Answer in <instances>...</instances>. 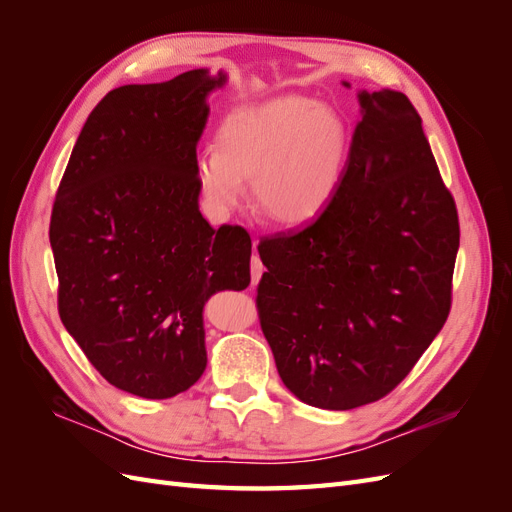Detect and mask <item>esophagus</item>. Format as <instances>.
I'll return each instance as SVG.
<instances>
[{"label": "esophagus", "mask_w": 512, "mask_h": 512, "mask_svg": "<svg viewBox=\"0 0 512 512\" xmlns=\"http://www.w3.org/2000/svg\"><path fill=\"white\" fill-rule=\"evenodd\" d=\"M254 243H256V241H254ZM262 271H265V265H262L260 256H258V254H252V258H250V273H252V284H254V286L260 282Z\"/></svg>", "instance_id": "obj_1"}]
</instances>
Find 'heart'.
<instances>
[{
    "instance_id": "obj_1",
    "label": "heart",
    "mask_w": 512,
    "mask_h": 512,
    "mask_svg": "<svg viewBox=\"0 0 512 512\" xmlns=\"http://www.w3.org/2000/svg\"><path fill=\"white\" fill-rule=\"evenodd\" d=\"M350 136L337 111L305 96H277L232 111L215 134V153L196 175L209 205L228 213L254 185L262 218L301 226L331 203L344 177Z\"/></svg>"
}]
</instances>
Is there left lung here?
Here are the masks:
<instances>
[{"mask_svg": "<svg viewBox=\"0 0 512 512\" xmlns=\"http://www.w3.org/2000/svg\"><path fill=\"white\" fill-rule=\"evenodd\" d=\"M359 100L331 203L258 243L260 329L282 382L324 410L371 404L410 374L451 312L459 250L455 198L421 115L401 91Z\"/></svg>", "mask_w": 512, "mask_h": 512, "instance_id": "obj_1", "label": "left lung"}]
</instances>
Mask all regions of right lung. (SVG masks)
<instances>
[{
	"mask_svg": "<svg viewBox=\"0 0 512 512\" xmlns=\"http://www.w3.org/2000/svg\"><path fill=\"white\" fill-rule=\"evenodd\" d=\"M224 81L200 68L108 91L53 203L59 318L104 380L145 399L203 376V305L250 284L247 230L198 211L196 145Z\"/></svg>",
	"mask_w": 512,
	"mask_h": 512,
	"instance_id": "right-lung-1",
	"label": "right lung"
}]
</instances>
